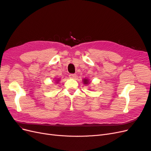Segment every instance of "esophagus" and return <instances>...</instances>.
<instances>
[{"instance_id":"obj_1","label":"esophagus","mask_w":151,"mask_h":151,"mask_svg":"<svg viewBox=\"0 0 151 151\" xmlns=\"http://www.w3.org/2000/svg\"><path fill=\"white\" fill-rule=\"evenodd\" d=\"M69 77L70 78H72V79H75V78H76V75H75V74H70L69 75Z\"/></svg>"}]
</instances>
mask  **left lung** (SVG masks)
Masks as SVG:
<instances>
[{
  "instance_id": "obj_1",
  "label": "left lung",
  "mask_w": 151,
  "mask_h": 151,
  "mask_svg": "<svg viewBox=\"0 0 151 151\" xmlns=\"http://www.w3.org/2000/svg\"><path fill=\"white\" fill-rule=\"evenodd\" d=\"M83 83L85 85H88L90 83L89 80H88V78H84V79L83 80Z\"/></svg>"
}]
</instances>
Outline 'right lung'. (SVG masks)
<instances>
[{
  "instance_id": "right-lung-1",
  "label": "right lung",
  "mask_w": 151,
  "mask_h": 151,
  "mask_svg": "<svg viewBox=\"0 0 151 151\" xmlns=\"http://www.w3.org/2000/svg\"><path fill=\"white\" fill-rule=\"evenodd\" d=\"M55 83H58V82H59L60 81V79H59V78H58V79H57V80H55Z\"/></svg>"
}]
</instances>
